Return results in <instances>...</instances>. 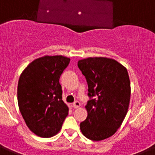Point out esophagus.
<instances>
[{
    "mask_svg": "<svg viewBox=\"0 0 155 155\" xmlns=\"http://www.w3.org/2000/svg\"><path fill=\"white\" fill-rule=\"evenodd\" d=\"M80 106H81V103L79 102H78V101H76V102H74L73 104H72V107H73L74 109H78V108H79Z\"/></svg>",
    "mask_w": 155,
    "mask_h": 155,
    "instance_id": "34e87169",
    "label": "esophagus"
}]
</instances>
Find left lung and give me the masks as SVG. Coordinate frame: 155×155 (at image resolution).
Returning <instances> with one entry per match:
<instances>
[{
  "label": "left lung",
  "mask_w": 155,
  "mask_h": 155,
  "mask_svg": "<svg viewBox=\"0 0 155 155\" xmlns=\"http://www.w3.org/2000/svg\"><path fill=\"white\" fill-rule=\"evenodd\" d=\"M85 77L90 100L80 128L94 141L113 136L124 120L130 100V82L125 67L113 59L88 57L78 62Z\"/></svg>",
  "instance_id": "8db88e82"
}]
</instances>
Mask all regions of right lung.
<instances>
[{"label": "right lung", "mask_w": 155, "mask_h": 155, "mask_svg": "<svg viewBox=\"0 0 155 155\" xmlns=\"http://www.w3.org/2000/svg\"><path fill=\"white\" fill-rule=\"evenodd\" d=\"M71 59L44 56L30 63L18 84L19 110L27 127L41 137H51L61 130L68 115L62 100L60 77Z\"/></svg>", "instance_id": "right-lung-1"}]
</instances>
